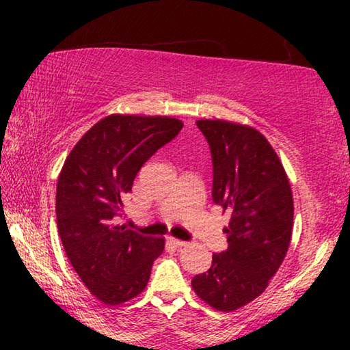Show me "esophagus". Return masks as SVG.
<instances>
[{"mask_svg":"<svg viewBox=\"0 0 350 350\" xmlns=\"http://www.w3.org/2000/svg\"><path fill=\"white\" fill-rule=\"evenodd\" d=\"M170 242L174 243V245H176V247H185V245H188V242L180 241V239H175V237H170Z\"/></svg>","mask_w":350,"mask_h":350,"instance_id":"obj_1","label":"esophagus"}]
</instances>
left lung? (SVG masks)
I'll use <instances>...</instances> for the list:
<instances>
[{
	"mask_svg": "<svg viewBox=\"0 0 350 350\" xmlns=\"http://www.w3.org/2000/svg\"><path fill=\"white\" fill-rule=\"evenodd\" d=\"M213 164L212 199L231 213L228 248L193 277V290L217 310L231 312L266 290L290 247L293 196L284 165L265 135L219 119L198 121Z\"/></svg>",
	"mask_w": 350,
	"mask_h": 350,
	"instance_id": "8db88e82",
	"label": "left lung"
}]
</instances>
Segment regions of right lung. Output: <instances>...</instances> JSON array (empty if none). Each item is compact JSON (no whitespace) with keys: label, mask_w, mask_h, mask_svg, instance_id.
<instances>
[{"label":"right lung","mask_w":350,"mask_h":350,"mask_svg":"<svg viewBox=\"0 0 350 350\" xmlns=\"http://www.w3.org/2000/svg\"><path fill=\"white\" fill-rule=\"evenodd\" d=\"M181 127L175 118L111 114L84 133L62 167L55 198L62 243L79 279L105 304L140 295L164 250V239L138 234L118 218L142 165Z\"/></svg>","instance_id":"add662e5"}]
</instances>
